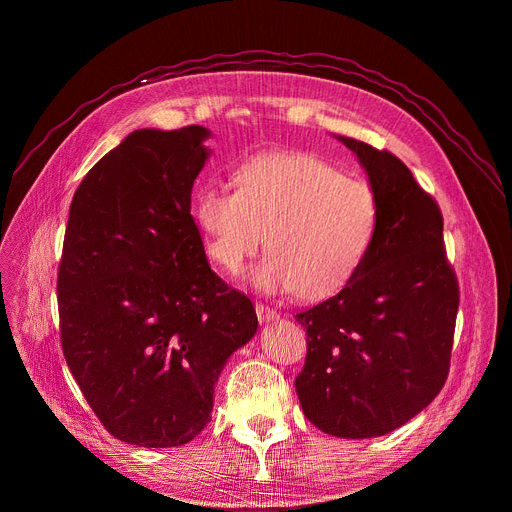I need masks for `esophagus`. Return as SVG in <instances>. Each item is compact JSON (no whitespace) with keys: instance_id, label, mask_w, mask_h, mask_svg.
Here are the masks:
<instances>
[{"instance_id":"34e87169","label":"esophagus","mask_w":512,"mask_h":512,"mask_svg":"<svg viewBox=\"0 0 512 512\" xmlns=\"http://www.w3.org/2000/svg\"><path fill=\"white\" fill-rule=\"evenodd\" d=\"M255 311H257V317H259L261 324H270V321H276L280 317L276 309H270V307L261 305V303L255 305Z\"/></svg>"}]
</instances>
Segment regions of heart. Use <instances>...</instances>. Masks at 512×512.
Instances as JSON below:
<instances>
[{
  "label": "heart",
  "mask_w": 512,
  "mask_h": 512,
  "mask_svg": "<svg viewBox=\"0 0 512 512\" xmlns=\"http://www.w3.org/2000/svg\"><path fill=\"white\" fill-rule=\"evenodd\" d=\"M232 180L236 191L203 186L193 199L207 257L220 270L238 274L265 240L270 253L251 274L261 292L321 301L359 274L380 228L369 182L307 151L253 155Z\"/></svg>",
  "instance_id": "heart-1"
}]
</instances>
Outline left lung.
<instances>
[{
    "instance_id": "1",
    "label": "left lung",
    "mask_w": 512,
    "mask_h": 512,
    "mask_svg": "<svg viewBox=\"0 0 512 512\" xmlns=\"http://www.w3.org/2000/svg\"><path fill=\"white\" fill-rule=\"evenodd\" d=\"M380 199V228L359 274L297 321L307 359L294 380L305 417L336 438H378L442 390L459 311L438 203L390 151L336 137Z\"/></svg>"
}]
</instances>
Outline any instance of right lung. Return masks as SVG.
<instances>
[{
    "mask_svg": "<svg viewBox=\"0 0 512 512\" xmlns=\"http://www.w3.org/2000/svg\"><path fill=\"white\" fill-rule=\"evenodd\" d=\"M205 126L141 128L76 188L58 272L62 351L114 438L145 448L191 442L213 388L257 332L245 294L205 257L191 191Z\"/></svg>",
    "mask_w": 512,
    "mask_h": 512,
    "instance_id": "right-lung-1",
    "label": "right lung"
}]
</instances>
